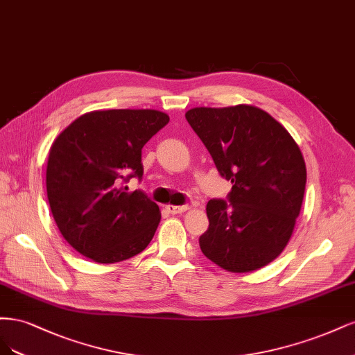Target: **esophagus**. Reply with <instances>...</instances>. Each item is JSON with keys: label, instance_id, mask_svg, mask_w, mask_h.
Instances as JSON below:
<instances>
[{"label": "esophagus", "instance_id": "34e87169", "mask_svg": "<svg viewBox=\"0 0 355 355\" xmlns=\"http://www.w3.org/2000/svg\"><path fill=\"white\" fill-rule=\"evenodd\" d=\"M189 208H190L189 205H181V207H175V205H168V207H166V212L175 215V214H181V212L187 211Z\"/></svg>", "mask_w": 355, "mask_h": 355}]
</instances>
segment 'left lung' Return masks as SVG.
I'll return each mask as SVG.
<instances>
[{"label": "left lung", "mask_w": 355, "mask_h": 355, "mask_svg": "<svg viewBox=\"0 0 355 355\" xmlns=\"http://www.w3.org/2000/svg\"><path fill=\"white\" fill-rule=\"evenodd\" d=\"M186 119L233 184L225 199L207 205L203 255L233 272L270 264L288 245L301 211L306 169L298 144L254 106L194 107Z\"/></svg>", "instance_id": "1"}]
</instances>
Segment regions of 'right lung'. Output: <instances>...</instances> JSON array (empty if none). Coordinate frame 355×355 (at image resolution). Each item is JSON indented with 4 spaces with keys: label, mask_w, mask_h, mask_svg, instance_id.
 Instances as JSON below:
<instances>
[{
    "label": "right lung",
    "mask_w": 355,
    "mask_h": 355,
    "mask_svg": "<svg viewBox=\"0 0 355 355\" xmlns=\"http://www.w3.org/2000/svg\"><path fill=\"white\" fill-rule=\"evenodd\" d=\"M169 122L152 109L96 110L75 119L50 148L47 196L62 236L79 254L112 264L140 254L161 212L143 190L141 148Z\"/></svg>",
    "instance_id": "1"
}]
</instances>
